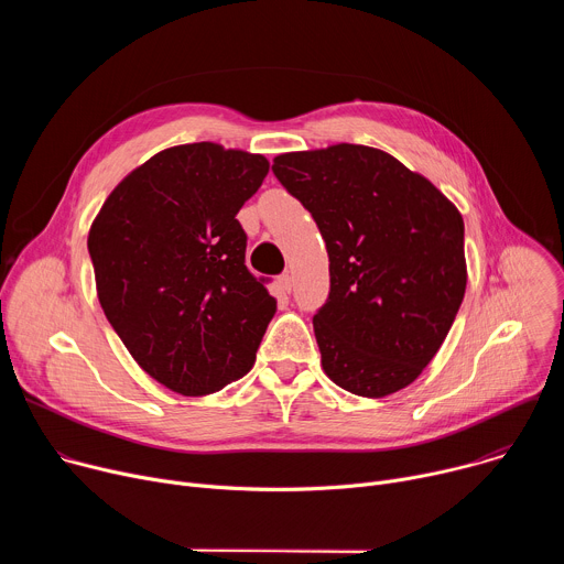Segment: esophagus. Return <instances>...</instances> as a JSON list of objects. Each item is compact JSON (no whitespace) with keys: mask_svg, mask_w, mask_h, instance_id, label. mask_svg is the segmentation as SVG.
<instances>
[{"mask_svg":"<svg viewBox=\"0 0 564 564\" xmlns=\"http://www.w3.org/2000/svg\"><path fill=\"white\" fill-rule=\"evenodd\" d=\"M279 288H281L283 294H290V292H292V276H290L288 272H283V274L279 276Z\"/></svg>","mask_w":564,"mask_h":564,"instance_id":"1","label":"esophagus"}]
</instances>
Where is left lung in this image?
Masks as SVG:
<instances>
[{
  "label": "left lung",
  "mask_w": 564,
  "mask_h": 564,
  "mask_svg": "<svg viewBox=\"0 0 564 564\" xmlns=\"http://www.w3.org/2000/svg\"><path fill=\"white\" fill-rule=\"evenodd\" d=\"M272 172L328 248L330 296L312 318L324 372L370 399L406 388L464 299L459 209L426 176L366 144L281 153Z\"/></svg>",
  "instance_id": "1"
}]
</instances>
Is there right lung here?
<instances>
[{
    "label": "right lung",
    "mask_w": 564,
    "mask_h": 564,
    "mask_svg": "<svg viewBox=\"0 0 564 564\" xmlns=\"http://www.w3.org/2000/svg\"><path fill=\"white\" fill-rule=\"evenodd\" d=\"M268 158L216 142L158 151L107 196L89 229L96 290L135 364L185 397L252 370L276 299L246 268L238 209Z\"/></svg>",
    "instance_id": "1"
}]
</instances>
